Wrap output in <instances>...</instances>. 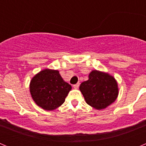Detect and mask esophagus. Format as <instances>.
Segmentation results:
<instances>
[{"instance_id":"34e87169","label":"esophagus","mask_w":146,"mask_h":146,"mask_svg":"<svg viewBox=\"0 0 146 146\" xmlns=\"http://www.w3.org/2000/svg\"><path fill=\"white\" fill-rule=\"evenodd\" d=\"M79 86H80L79 83H77V84L74 85V86H73V88H74V89H77V88H79Z\"/></svg>"}]
</instances>
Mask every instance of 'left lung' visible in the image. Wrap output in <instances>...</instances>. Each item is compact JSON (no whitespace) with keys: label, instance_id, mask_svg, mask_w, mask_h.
Listing matches in <instances>:
<instances>
[{"label":"left lung","instance_id":"8db88e82","mask_svg":"<svg viewBox=\"0 0 146 146\" xmlns=\"http://www.w3.org/2000/svg\"><path fill=\"white\" fill-rule=\"evenodd\" d=\"M86 103L96 110H104L115 102L119 89L118 82L108 72L92 70L88 80L80 86Z\"/></svg>","mask_w":146,"mask_h":146}]
</instances>
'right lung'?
Listing matches in <instances>:
<instances>
[{"label": "right lung", "mask_w": 146, "mask_h": 146, "mask_svg": "<svg viewBox=\"0 0 146 146\" xmlns=\"http://www.w3.org/2000/svg\"><path fill=\"white\" fill-rule=\"evenodd\" d=\"M29 90L38 107L51 111L64 104L72 86L64 80L58 70L44 69L32 77Z\"/></svg>", "instance_id": "obj_1"}]
</instances>
